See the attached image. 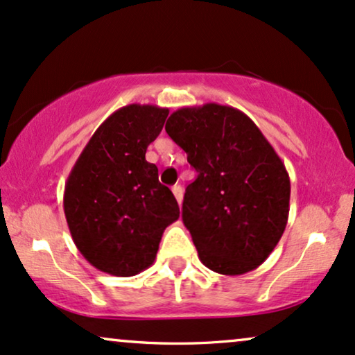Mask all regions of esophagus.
Returning a JSON list of instances; mask_svg holds the SVG:
<instances>
[{
    "instance_id": "34e87169",
    "label": "esophagus",
    "mask_w": 355,
    "mask_h": 355,
    "mask_svg": "<svg viewBox=\"0 0 355 355\" xmlns=\"http://www.w3.org/2000/svg\"><path fill=\"white\" fill-rule=\"evenodd\" d=\"M173 194L176 196V199H178V202L181 204L182 202V187L181 186H173Z\"/></svg>"
}]
</instances>
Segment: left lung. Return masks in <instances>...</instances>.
Here are the masks:
<instances>
[{
  "label": "left lung",
  "instance_id": "8db88e82",
  "mask_svg": "<svg viewBox=\"0 0 355 355\" xmlns=\"http://www.w3.org/2000/svg\"><path fill=\"white\" fill-rule=\"evenodd\" d=\"M166 133L198 178L186 187L182 222L199 260L220 275H243L275 250L290 214V176L260 128L234 107L179 108Z\"/></svg>",
  "mask_w": 355,
  "mask_h": 355
}]
</instances>
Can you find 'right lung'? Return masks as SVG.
Returning a JSON list of instances; mask_svg holds the SVG:
<instances>
[{
	"label": "right lung",
	"instance_id": "add662e5",
	"mask_svg": "<svg viewBox=\"0 0 355 355\" xmlns=\"http://www.w3.org/2000/svg\"><path fill=\"white\" fill-rule=\"evenodd\" d=\"M168 113L156 105L118 108L92 135L65 182L73 243L103 273L133 277L151 266L164 229L179 218L178 200L146 161Z\"/></svg>",
	"mask_w": 355,
	"mask_h": 355
}]
</instances>
